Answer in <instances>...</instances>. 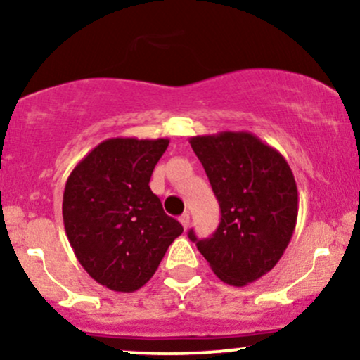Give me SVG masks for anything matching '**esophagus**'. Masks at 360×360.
Here are the masks:
<instances>
[{"mask_svg": "<svg viewBox=\"0 0 360 360\" xmlns=\"http://www.w3.org/2000/svg\"><path fill=\"white\" fill-rule=\"evenodd\" d=\"M179 221H181V225L184 226V230H188V226H189V213L181 214V217H179Z\"/></svg>", "mask_w": 360, "mask_h": 360, "instance_id": "obj_1", "label": "esophagus"}]
</instances>
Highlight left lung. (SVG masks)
Here are the masks:
<instances>
[{
  "label": "left lung",
  "instance_id": "8db88e82",
  "mask_svg": "<svg viewBox=\"0 0 360 360\" xmlns=\"http://www.w3.org/2000/svg\"><path fill=\"white\" fill-rule=\"evenodd\" d=\"M220 203V225L210 238H189L223 283L245 286L283 257L298 220V188L276 148L250 131L189 139Z\"/></svg>",
  "mask_w": 360,
  "mask_h": 360
}]
</instances>
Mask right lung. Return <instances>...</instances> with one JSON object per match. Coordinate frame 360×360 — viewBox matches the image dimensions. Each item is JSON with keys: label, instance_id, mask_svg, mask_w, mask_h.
<instances>
[{"label": "right lung", "instance_id": "right-lung-1", "mask_svg": "<svg viewBox=\"0 0 360 360\" xmlns=\"http://www.w3.org/2000/svg\"><path fill=\"white\" fill-rule=\"evenodd\" d=\"M167 146L169 139H108L68 177L65 235L84 271L111 291L142 288L183 233L148 186Z\"/></svg>", "mask_w": 360, "mask_h": 360}]
</instances>
